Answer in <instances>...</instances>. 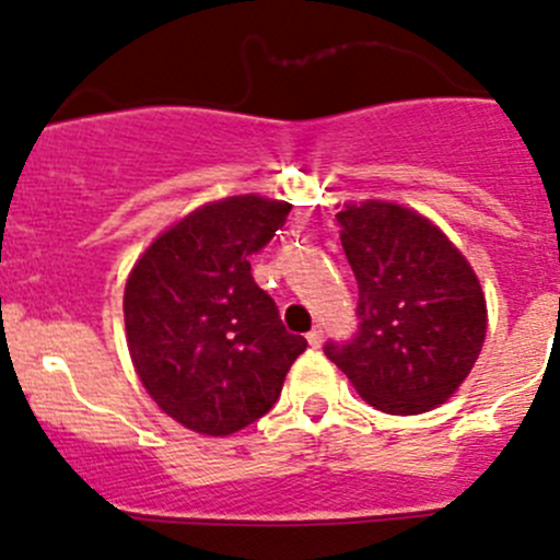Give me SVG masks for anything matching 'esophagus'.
<instances>
[{
    "label": "esophagus",
    "mask_w": 560,
    "mask_h": 560,
    "mask_svg": "<svg viewBox=\"0 0 560 560\" xmlns=\"http://www.w3.org/2000/svg\"><path fill=\"white\" fill-rule=\"evenodd\" d=\"M306 341H308V347H314V350H317V347H323V330H308L306 334Z\"/></svg>",
    "instance_id": "obj_1"
}]
</instances>
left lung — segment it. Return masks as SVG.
Masks as SVG:
<instances>
[{
	"label": "left lung",
	"instance_id": "left-lung-1",
	"mask_svg": "<svg viewBox=\"0 0 560 560\" xmlns=\"http://www.w3.org/2000/svg\"><path fill=\"white\" fill-rule=\"evenodd\" d=\"M336 219L361 328L350 345L328 341L325 355L377 410H435L485 347L487 298L474 265L435 221L399 202L350 199Z\"/></svg>",
	"mask_w": 560,
	"mask_h": 560
}]
</instances>
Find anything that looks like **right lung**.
I'll return each mask as SVG.
<instances>
[{"label":"right lung","instance_id":"right-lung-1","mask_svg":"<svg viewBox=\"0 0 560 560\" xmlns=\"http://www.w3.org/2000/svg\"><path fill=\"white\" fill-rule=\"evenodd\" d=\"M290 208L259 194L215 199L166 226L130 268V361L155 405L186 430L226 438L254 424L306 350L248 262Z\"/></svg>","mask_w":560,"mask_h":560}]
</instances>
